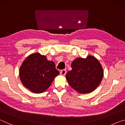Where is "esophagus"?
Segmentation results:
<instances>
[{
	"label": "esophagus",
	"mask_w": 125,
	"mask_h": 125,
	"mask_svg": "<svg viewBox=\"0 0 125 125\" xmlns=\"http://www.w3.org/2000/svg\"><path fill=\"white\" fill-rule=\"evenodd\" d=\"M66 73H67V71L65 70V69H63V70L61 71L60 74L61 75H65L66 74Z\"/></svg>",
	"instance_id": "obj_1"
}]
</instances>
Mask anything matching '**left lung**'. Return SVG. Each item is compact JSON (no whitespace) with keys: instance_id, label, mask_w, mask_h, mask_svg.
I'll list each match as a JSON object with an SVG mask.
<instances>
[{"instance_id":"8db88e82","label":"left lung","mask_w":125,"mask_h":125,"mask_svg":"<svg viewBox=\"0 0 125 125\" xmlns=\"http://www.w3.org/2000/svg\"><path fill=\"white\" fill-rule=\"evenodd\" d=\"M71 67L72 69L67 73L65 78L69 85L80 94L94 91L103 79V67L93 56H88L86 58L75 59Z\"/></svg>"}]
</instances>
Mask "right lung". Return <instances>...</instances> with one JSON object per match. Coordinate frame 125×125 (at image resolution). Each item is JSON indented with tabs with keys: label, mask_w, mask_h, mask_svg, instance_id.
<instances>
[{
	"label": "right lung",
	"mask_w": 125,
	"mask_h": 125,
	"mask_svg": "<svg viewBox=\"0 0 125 125\" xmlns=\"http://www.w3.org/2000/svg\"><path fill=\"white\" fill-rule=\"evenodd\" d=\"M59 74L55 63L39 53L29 55L22 62L19 71L23 85L36 94L45 92Z\"/></svg>",
	"instance_id": "add662e5"
}]
</instances>
